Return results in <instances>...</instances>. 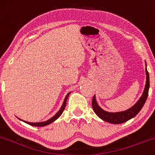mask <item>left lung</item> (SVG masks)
<instances>
[{"label": "left lung", "mask_w": 155, "mask_h": 155, "mask_svg": "<svg viewBox=\"0 0 155 155\" xmlns=\"http://www.w3.org/2000/svg\"><path fill=\"white\" fill-rule=\"evenodd\" d=\"M145 73H146V84H145L143 93H142L140 99L137 101V102L133 106H132L131 108L126 110V111H120V112H108V111H106L101 108V107L98 105L97 102H96V96H94L93 98V101H92V107H93V111L96 113V115L102 120L108 122V123L114 124L124 123V122L134 117L141 111L145 101H146L147 97H148L150 83L149 74L147 71V68H145Z\"/></svg>", "instance_id": "1"}]
</instances>
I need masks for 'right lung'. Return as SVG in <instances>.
<instances>
[{"label":"right lung","instance_id":"1","mask_svg":"<svg viewBox=\"0 0 155 155\" xmlns=\"http://www.w3.org/2000/svg\"><path fill=\"white\" fill-rule=\"evenodd\" d=\"M71 93V92L70 93H68V94L66 95V96H65V99H64V102H63V104H62V107H61V108L59 109V111H58L57 113H56V114H55L54 116H53V117H51L50 119H49V120H46V121H43V122H38V123H31V122H28V121H25V120H21V119H19L20 120H22V121L25 122V123L31 125V126H34V127H44V126H47V125L53 123V121H55V120H56V119L59 118V117L61 116V114H62V112H63L64 109H65V105H66V101H67V99H68V96H69V94Z\"/></svg>","mask_w":155,"mask_h":155}]
</instances>
